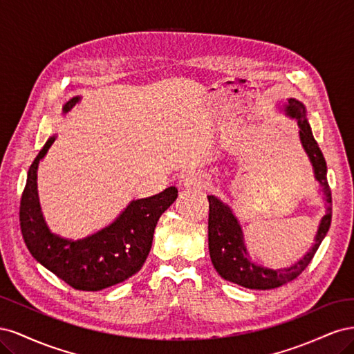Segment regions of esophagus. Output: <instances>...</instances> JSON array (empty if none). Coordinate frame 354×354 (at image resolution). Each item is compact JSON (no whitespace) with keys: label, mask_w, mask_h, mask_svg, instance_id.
Listing matches in <instances>:
<instances>
[{"label":"esophagus","mask_w":354,"mask_h":354,"mask_svg":"<svg viewBox=\"0 0 354 354\" xmlns=\"http://www.w3.org/2000/svg\"><path fill=\"white\" fill-rule=\"evenodd\" d=\"M209 176L203 171H196V173H190L185 178V186L190 189H202L208 185Z\"/></svg>","instance_id":"esophagus-1"}]
</instances>
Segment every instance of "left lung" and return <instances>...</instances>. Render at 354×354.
Segmentation results:
<instances>
[{
    "label": "left lung",
    "instance_id": "obj_1",
    "mask_svg": "<svg viewBox=\"0 0 354 354\" xmlns=\"http://www.w3.org/2000/svg\"><path fill=\"white\" fill-rule=\"evenodd\" d=\"M286 112L291 118H295L299 128V140L304 147L306 153L310 158L315 168V177L324 187L325 199L328 202L326 216L322 221L316 234L313 248L310 250L301 260L286 269H267V267L255 264L248 259L243 234L238 220L234 218L230 208L217 199L216 196H208L209 216H208V246L211 261L223 279L238 283L250 289H274L285 283L292 282L301 274L306 267L313 260V257L322 243L324 238L330 226L332 218V196L326 180V160L320 151L310 128L304 106L295 99H289L286 104Z\"/></svg>",
    "mask_w": 354,
    "mask_h": 354
}]
</instances>
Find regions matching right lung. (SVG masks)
Listing matches in <instances>:
<instances>
[{
  "label": "right lung",
  "mask_w": 354,
  "mask_h": 354,
  "mask_svg": "<svg viewBox=\"0 0 354 354\" xmlns=\"http://www.w3.org/2000/svg\"><path fill=\"white\" fill-rule=\"evenodd\" d=\"M80 97L71 99L63 112H69ZM55 137H50L28 171L20 198L19 221L24 241L37 261L78 291H102L121 283L142 269L151 251L153 232L162 212L177 199L171 186L151 198L133 201L111 226L81 241H68L53 234L42 218L37 169Z\"/></svg>",
  "instance_id": "add662e5"
}]
</instances>
